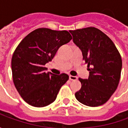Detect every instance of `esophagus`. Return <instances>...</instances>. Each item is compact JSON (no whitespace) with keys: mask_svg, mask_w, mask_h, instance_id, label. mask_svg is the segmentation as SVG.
<instances>
[{"mask_svg":"<svg viewBox=\"0 0 128 128\" xmlns=\"http://www.w3.org/2000/svg\"><path fill=\"white\" fill-rule=\"evenodd\" d=\"M69 79L70 80L72 81H75V80H78V77H76V76H72V75H70L69 76Z\"/></svg>","mask_w":128,"mask_h":128,"instance_id":"esophagus-1","label":"esophagus"}]
</instances>
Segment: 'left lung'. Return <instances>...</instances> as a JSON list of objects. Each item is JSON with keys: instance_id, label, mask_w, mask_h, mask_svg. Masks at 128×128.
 Listing matches in <instances>:
<instances>
[{"instance_id": "1", "label": "left lung", "mask_w": 128, "mask_h": 128, "mask_svg": "<svg viewBox=\"0 0 128 128\" xmlns=\"http://www.w3.org/2000/svg\"><path fill=\"white\" fill-rule=\"evenodd\" d=\"M88 65V80L79 78L81 89L75 97L83 104L96 107L104 104L115 92L122 68L120 53L110 38L95 27L69 31Z\"/></svg>"}]
</instances>
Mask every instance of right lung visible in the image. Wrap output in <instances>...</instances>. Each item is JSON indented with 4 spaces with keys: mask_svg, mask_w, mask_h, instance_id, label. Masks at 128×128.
Returning <instances> with one entry per match:
<instances>
[{
    "mask_svg": "<svg viewBox=\"0 0 128 128\" xmlns=\"http://www.w3.org/2000/svg\"><path fill=\"white\" fill-rule=\"evenodd\" d=\"M67 31L39 28L28 34L18 45L12 58L13 82L24 102L34 107H44L56 100L68 75L46 72L58 48L69 42Z\"/></svg>",
    "mask_w": 128,
    "mask_h": 128,
    "instance_id": "right-lung-1",
    "label": "right lung"
}]
</instances>
